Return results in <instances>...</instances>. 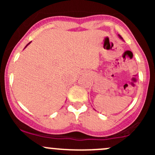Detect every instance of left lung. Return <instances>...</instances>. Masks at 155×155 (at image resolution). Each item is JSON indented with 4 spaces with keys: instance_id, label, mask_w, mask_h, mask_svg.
Returning a JSON list of instances; mask_svg holds the SVG:
<instances>
[{
    "instance_id": "left-lung-1",
    "label": "left lung",
    "mask_w": 155,
    "mask_h": 155,
    "mask_svg": "<svg viewBox=\"0 0 155 155\" xmlns=\"http://www.w3.org/2000/svg\"><path fill=\"white\" fill-rule=\"evenodd\" d=\"M118 36H119V37H120V38H121V39H122V37H121V36H120V35H118Z\"/></svg>"
}]
</instances>
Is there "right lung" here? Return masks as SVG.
Listing matches in <instances>:
<instances>
[{
    "mask_svg": "<svg viewBox=\"0 0 155 155\" xmlns=\"http://www.w3.org/2000/svg\"><path fill=\"white\" fill-rule=\"evenodd\" d=\"M29 43H28V44H29ZM28 45H27V46H28Z\"/></svg>",
    "mask_w": 155,
    "mask_h": 155,
    "instance_id": "1",
    "label": "right lung"
}]
</instances>
